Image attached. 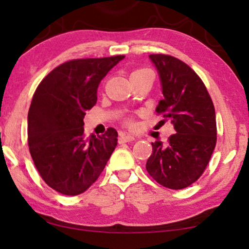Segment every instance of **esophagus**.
<instances>
[{"instance_id": "34e87169", "label": "esophagus", "mask_w": 249, "mask_h": 249, "mask_svg": "<svg viewBox=\"0 0 249 249\" xmlns=\"http://www.w3.org/2000/svg\"><path fill=\"white\" fill-rule=\"evenodd\" d=\"M132 141H135L134 136L124 134V132H121L120 136H119V142H129Z\"/></svg>"}]
</instances>
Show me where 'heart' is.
<instances>
[{"label":"heart","mask_w":249,"mask_h":249,"mask_svg":"<svg viewBox=\"0 0 249 249\" xmlns=\"http://www.w3.org/2000/svg\"><path fill=\"white\" fill-rule=\"evenodd\" d=\"M146 70H144V69H141V70H136V71H134V72L132 73H138V72H145ZM124 124H125V125H128V127H132V125H134V121L131 120L130 118H127L124 120Z\"/></svg>","instance_id":"obj_1"}]
</instances>
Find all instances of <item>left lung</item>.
Here are the masks:
<instances>
[{
  "label": "left lung",
  "instance_id": "obj_1",
  "mask_svg": "<svg viewBox=\"0 0 249 249\" xmlns=\"http://www.w3.org/2000/svg\"><path fill=\"white\" fill-rule=\"evenodd\" d=\"M149 59L164 96L155 111L171 120L176 134L166 144L152 142L146 170L160 185L182 189L198 180L209 164L216 145L215 110L203 80L188 64L166 54H151Z\"/></svg>",
  "mask_w": 249,
  "mask_h": 249
}]
</instances>
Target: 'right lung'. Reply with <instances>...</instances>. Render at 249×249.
<instances>
[{"instance_id": "right-lung-1", "label": "right lung", "mask_w": 249, "mask_h": 249, "mask_svg": "<svg viewBox=\"0 0 249 249\" xmlns=\"http://www.w3.org/2000/svg\"><path fill=\"white\" fill-rule=\"evenodd\" d=\"M124 55L67 61L34 93L28 112V146L47 186L68 196L86 192L103 171L118 144V132L84 134L86 111L96 104L97 87Z\"/></svg>"}]
</instances>
